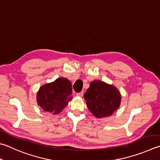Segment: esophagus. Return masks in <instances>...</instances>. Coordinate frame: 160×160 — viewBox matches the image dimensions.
Returning <instances> with one entry per match:
<instances>
[{"mask_svg": "<svg viewBox=\"0 0 160 160\" xmlns=\"http://www.w3.org/2000/svg\"><path fill=\"white\" fill-rule=\"evenodd\" d=\"M77 96H79V97H82V96L83 95V90H82V91H81L80 92H78L77 94Z\"/></svg>", "mask_w": 160, "mask_h": 160, "instance_id": "esophagus-1", "label": "esophagus"}]
</instances>
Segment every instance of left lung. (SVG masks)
I'll list each match as a JSON object with an SVG mask.
<instances>
[{
	"instance_id": "obj_1",
	"label": "left lung",
	"mask_w": 160,
	"mask_h": 160,
	"mask_svg": "<svg viewBox=\"0 0 160 160\" xmlns=\"http://www.w3.org/2000/svg\"><path fill=\"white\" fill-rule=\"evenodd\" d=\"M84 99L93 115L103 118L111 116L118 109L121 96L114 86L101 81H93L84 94Z\"/></svg>"
}]
</instances>
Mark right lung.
Wrapping results in <instances>:
<instances>
[{
  "instance_id": "obj_1",
  "label": "right lung",
  "mask_w": 160,
  "mask_h": 160,
  "mask_svg": "<svg viewBox=\"0 0 160 160\" xmlns=\"http://www.w3.org/2000/svg\"><path fill=\"white\" fill-rule=\"evenodd\" d=\"M72 83L65 78L42 86L37 95L38 104L45 111L59 113L72 99Z\"/></svg>"
}]
</instances>
